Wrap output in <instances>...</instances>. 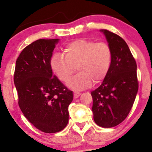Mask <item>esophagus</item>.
I'll return each instance as SVG.
<instances>
[{
  "mask_svg": "<svg viewBox=\"0 0 152 152\" xmlns=\"http://www.w3.org/2000/svg\"><path fill=\"white\" fill-rule=\"evenodd\" d=\"M81 95V94L79 93V92H77V91H75L74 93V97L75 99H77L78 97H79V96Z\"/></svg>",
  "mask_w": 152,
  "mask_h": 152,
  "instance_id": "1",
  "label": "esophagus"
}]
</instances>
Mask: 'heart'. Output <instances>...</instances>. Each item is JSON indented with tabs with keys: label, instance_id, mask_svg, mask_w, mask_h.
<instances>
[{
	"label": "heart",
	"instance_id": "b5f03b06",
	"mask_svg": "<svg viewBox=\"0 0 152 152\" xmlns=\"http://www.w3.org/2000/svg\"><path fill=\"white\" fill-rule=\"evenodd\" d=\"M62 54H53L50 66L63 83H67L77 69L78 74L69 83L75 90H83L92 83H100L107 76L112 63V50L108 43L80 38L67 43Z\"/></svg>",
	"mask_w": 152,
	"mask_h": 152
}]
</instances>
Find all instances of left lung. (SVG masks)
Here are the masks:
<instances>
[{
    "label": "left lung",
    "instance_id": "8db88e82",
    "mask_svg": "<svg viewBox=\"0 0 152 152\" xmlns=\"http://www.w3.org/2000/svg\"><path fill=\"white\" fill-rule=\"evenodd\" d=\"M112 50V63L101 86L91 92L95 123L104 128L117 126L129 114L139 81L137 63L128 45L117 34L102 30Z\"/></svg>",
    "mask_w": 152,
    "mask_h": 152
}]
</instances>
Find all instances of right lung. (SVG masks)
I'll use <instances>...</instances> for the list:
<instances>
[{
	"label": "right lung",
	"mask_w": 152,
	"mask_h": 152,
	"mask_svg": "<svg viewBox=\"0 0 152 152\" xmlns=\"http://www.w3.org/2000/svg\"><path fill=\"white\" fill-rule=\"evenodd\" d=\"M58 41L42 38L26 46L17 58L13 78L23 114L45 133L65 128L73 101V92L53 75L50 66Z\"/></svg>",
	"instance_id": "right-lung-1"
}]
</instances>
